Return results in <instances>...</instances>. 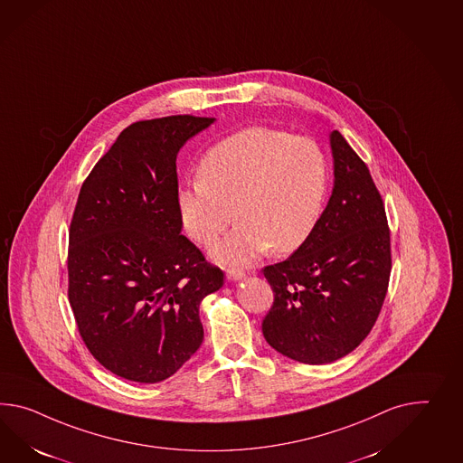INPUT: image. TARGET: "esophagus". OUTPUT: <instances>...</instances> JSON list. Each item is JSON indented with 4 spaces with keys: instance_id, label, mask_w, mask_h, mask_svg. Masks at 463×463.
Here are the masks:
<instances>
[{
    "instance_id": "esophagus-1",
    "label": "esophagus",
    "mask_w": 463,
    "mask_h": 463,
    "mask_svg": "<svg viewBox=\"0 0 463 463\" xmlns=\"http://www.w3.org/2000/svg\"><path fill=\"white\" fill-rule=\"evenodd\" d=\"M226 277H228L230 280H240V279L245 277V270L237 269V267H230V269L226 270Z\"/></svg>"
}]
</instances>
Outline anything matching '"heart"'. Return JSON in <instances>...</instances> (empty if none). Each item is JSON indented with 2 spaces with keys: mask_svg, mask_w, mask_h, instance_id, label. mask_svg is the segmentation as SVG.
Returning <instances> with one entry per match:
<instances>
[{
  "mask_svg": "<svg viewBox=\"0 0 463 463\" xmlns=\"http://www.w3.org/2000/svg\"><path fill=\"white\" fill-rule=\"evenodd\" d=\"M326 194L327 161L317 144L251 128L204 155L200 178L179 188V216L190 238L204 247L237 216V228L212 255L223 263H250L269 247L277 255L300 249L319 223Z\"/></svg>",
  "mask_w": 463,
  "mask_h": 463,
  "instance_id": "obj_1",
  "label": "heart"
}]
</instances>
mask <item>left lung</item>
Returning a JSON list of instances; mask_svg holds the SVG:
<instances>
[{"instance_id":"left-lung-1","label":"left lung","mask_w":463,"mask_h":463,"mask_svg":"<svg viewBox=\"0 0 463 463\" xmlns=\"http://www.w3.org/2000/svg\"><path fill=\"white\" fill-rule=\"evenodd\" d=\"M334 190L307 241L261 272L273 304L261 322L267 343L306 364L354 351L380 316L392 273V237L366 163L331 134Z\"/></svg>"}]
</instances>
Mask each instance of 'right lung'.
<instances>
[{"label":"right lung","instance_id":"1","mask_svg":"<svg viewBox=\"0 0 463 463\" xmlns=\"http://www.w3.org/2000/svg\"><path fill=\"white\" fill-rule=\"evenodd\" d=\"M213 118L137 120L83 181L69 230V302L90 354L136 383L175 374L203 343L200 302L225 273L181 235L176 157Z\"/></svg>","mask_w":463,"mask_h":463}]
</instances>
